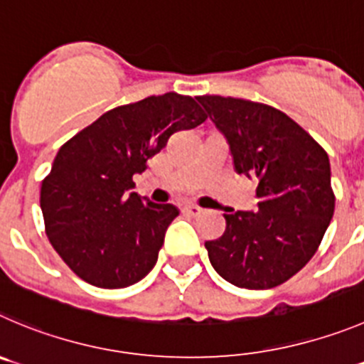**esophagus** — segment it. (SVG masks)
Masks as SVG:
<instances>
[{
	"mask_svg": "<svg viewBox=\"0 0 364 364\" xmlns=\"http://www.w3.org/2000/svg\"><path fill=\"white\" fill-rule=\"evenodd\" d=\"M183 212L186 213V215H192V217H198L203 213V208H199L198 205H186L185 208H183Z\"/></svg>",
	"mask_w": 364,
	"mask_h": 364,
	"instance_id": "34e87169",
	"label": "esophagus"
}]
</instances>
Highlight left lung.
<instances>
[{
	"mask_svg": "<svg viewBox=\"0 0 364 364\" xmlns=\"http://www.w3.org/2000/svg\"><path fill=\"white\" fill-rule=\"evenodd\" d=\"M198 100L226 136L235 171L259 181V210L224 213L223 237L205 242L210 262L237 287H277L312 259L334 215L327 152L271 105L219 95Z\"/></svg>",
	"mask_w": 364,
	"mask_h": 364,
	"instance_id": "left-lung-1",
	"label": "left lung"
}]
</instances>
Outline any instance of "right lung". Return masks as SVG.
Masks as SVG:
<instances>
[{"label":"right lung","mask_w":364,"mask_h":364,"mask_svg":"<svg viewBox=\"0 0 364 364\" xmlns=\"http://www.w3.org/2000/svg\"><path fill=\"white\" fill-rule=\"evenodd\" d=\"M208 118L192 97L165 93L118 105L70 138L41 185L50 244L87 284L122 289L154 267L172 205L141 201L132 176L181 129Z\"/></svg>","instance_id":"obj_1"}]
</instances>
